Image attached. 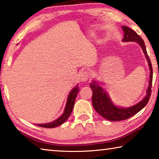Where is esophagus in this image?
<instances>
[{
	"label": "esophagus",
	"instance_id": "obj_1",
	"mask_svg": "<svg viewBox=\"0 0 159 159\" xmlns=\"http://www.w3.org/2000/svg\"><path fill=\"white\" fill-rule=\"evenodd\" d=\"M89 77H90L89 72H88L86 71H82L79 75V79H80L81 81H86V80L89 79Z\"/></svg>",
	"mask_w": 159,
	"mask_h": 159
}]
</instances>
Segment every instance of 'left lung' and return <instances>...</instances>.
Segmentation results:
<instances>
[{
    "label": "left lung",
    "instance_id": "obj_1",
    "mask_svg": "<svg viewBox=\"0 0 159 159\" xmlns=\"http://www.w3.org/2000/svg\"><path fill=\"white\" fill-rule=\"evenodd\" d=\"M122 29L123 32H124V35H123L124 37L123 39V41L137 42L140 45L142 50H143L145 57L147 58V62L149 66V86H148L147 90V95L142 101L136 104L135 105L128 107V108H122V107L115 106L106 91L101 86H99L98 83L93 80V83L90 84V87L93 91L92 102L94 109L102 117L106 118L107 120H111V121L123 120L135 115L137 113H138L147 105L149 100L151 94H152L151 88H152V85L153 69L150 59L147 55L146 46H145L143 39L135 31H134L133 29L128 27V26H122Z\"/></svg>",
    "mask_w": 159,
    "mask_h": 159
}]
</instances>
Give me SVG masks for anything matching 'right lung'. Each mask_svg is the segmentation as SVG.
<instances>
[{
    "label": "right lung",
    "instance_id": "obj_1",
    "mask_svg": "<svg viewBox=\"0 0 159 159\" xmlns=\"http://www.w3.org/2000/svg\"><path fill=\"white\" fill-rule=\"evenodd\" d=\"M79 92V88L78 85H76V87H75L74 89L70 92V93L69 94L68 98H67L65 109H64V113L60 117H59L57 119H56L52 122H50L48 123H44V124H37V125L43 128H52L57 127V126L61 125L62 123L65 122L66 120L68 119L69 116L71 114L72 110L74 109V102H75V100H76V98Z\"/></svg>",
    "mask_w": 159,
    "mask_h": 159
}]
</instances>
